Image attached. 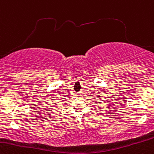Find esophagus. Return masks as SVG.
<instances>
[{
    "label": "esophagus",
    "mask_w": 154,
    "mask_h": 154,
    "mask_svg": "<svg viewBox=\"0 0 154 154\" xmlns=\"http://www.w3.org/2000/svg\"><path fill=\"white\" fill-rule=\"evenodd\" d=\"M82 96V93H81V92H79V93H77V96H79V97H80V96Z\"/></svg>",
    "instance_id": "34e87169"
}]
</instances>
